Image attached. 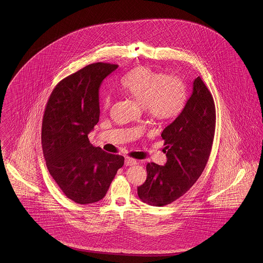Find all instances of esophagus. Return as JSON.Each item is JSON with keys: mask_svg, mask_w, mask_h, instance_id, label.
Listing matches in <instances>:
<instances>
[{"mask_svg": "<svg viewBox=\"0 0 263 263\" xmlns=\"http://www.w3.org/2000/svg\"><path fill=\"white\" fill-rule=\"evenodd\" d=\"M125 164L126 165H135V164H137V161H136L135 159H132V158L126 157Z\"/></svg>", "mask_w": 263, "mask_h": 263, "instance_id": "34e87169", "label": "esophagus"}]
</instances>
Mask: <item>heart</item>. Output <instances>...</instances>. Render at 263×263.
<instances>
[{
    "label": "heart",
    "instance_id": "b5f03b06",
    "mask_svg": "<svg viewBox=\"0 0 263 263\" xmlns=\"http://www.w3.org/2000/svg\"><path fill=\"white\" fill-rule=\"evenodd\" d=\"M121 87L141 106L146 107L152 118L160 121L176 118L187 102V91L180 80L148 66L130 71L121 81ZM111 102V97L106 95L102 101L103 108L108 109Z\"/></svg>",
    "mask_w": 263,
    "mask_h": 263
}]
</instances>
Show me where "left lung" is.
Instances as JSON below:
<instances>
[{
	"label": "left lung",
	"instance_id": "left-lung-1",
	"mask_svg": "<svg viewBox=\"0 0 263 263\" xmlns=\"http://www.w3.org/2000/svg\"><path fill=\"white\" fill-rule=\"evenodd\" d=\"M216 127V108L200 77L193 82L186 105L162 133L164 165L147 163L146 181L138 196L152 206H164L184 195L197 181L209 160Z\"/></svg>",
	"mask_w": 263,
	"mask_h": 263
}]
</instances>
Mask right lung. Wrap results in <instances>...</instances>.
Here are the masks:
<instances>
[{
    "mask_svg": "<svg viewBox=\"0 0 263 263\" xmlns=\"http://www.w3.org/2000/svg\"><path fill=\"white\" fill-rule=\"evenodd\" d=\"M118 68L93 63L60 81L47 101L41 144L51 176L71 200L91 204L101 200L124 157L93 147L88 134L100 120L99 88Z\"/></svg>",
    "mask_w": 263,
    "mask_h": 263,
    "instance_id": "1",
    "label": "right lung"
}]
</instances>
